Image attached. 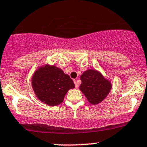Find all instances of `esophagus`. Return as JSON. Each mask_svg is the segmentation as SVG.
<instances>
[{"mask_svg": "<svg viewBox=\"0 0 147 147\" xmlns=\"http://www.w3.org/2000/svg\"><path fill=\"white\" fill-rule=\"evenodd\" d=\"M74 83H75V87L76 88L78 87V83H77V80H74Z\"/></svg>", "mask_w": 147, "mask_h": 147, "instance_id": "obj_1", "label": "esophagus"}]
</instances>
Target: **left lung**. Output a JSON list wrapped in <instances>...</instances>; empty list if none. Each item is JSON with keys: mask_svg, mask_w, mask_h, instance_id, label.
<instances>
[{"mask_svg": "<svg viewBox=\"0 0 147 147\" xmlns=\"http://www.w3.org/2000/svg\"><path fill=\"white\" fill-rule=\"evenodd\" d=\"M82 84L79 89L86 96L91 104L96 105L102 102L110 92L111 82L105 79L100 72L96 70H86L81 75Z\"/></svg>", "mask_w": 147, "mask_h": 147, "instance_id": "8db88e82", "label": "left lung"}]
</instances>
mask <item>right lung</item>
Instances as JSON below:
<instances>
[{
	"label": "right lung",
	"mask_w": 147,
	"mask_h": 147,
	"mask_svg": "<svg viewBox=\"0 0 147 147\" xmlns=\"http://www.w3.org/2000/svg\"><path fill=\"white\" fill-rule=\"evenodd\" d=\"M32 86L39 100L48 106H57L63 102L67 92L75 88L68 75L55 65H45L35 71Z\"/></svg>",
	"instance_id": "right-lung-1"
}]
</instances>
